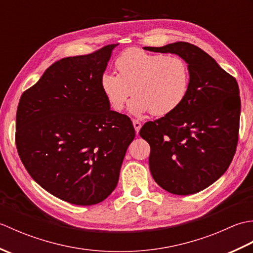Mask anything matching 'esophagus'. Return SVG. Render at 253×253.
Instances as JSON below:
<instances>
[{
    "instance_id": "esophagus-1",
    "label": "esophagus",
    "mask_w": 253,
    "mask_h": 253,
    "mask_svg": "<svg viewBox=\"0 0 253 253\" xmlns=\"http://www.w3.org/2000/svg\"><path fill=\"white\" fill-rule=\"evenodd\" d=\"M132 125H133V127H135L136 132L138 133L139 130H140V128H141V123L137 121V120H132Z\"/></svg>"
}]
</instances>
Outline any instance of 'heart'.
Listing matches in <instances>:
<instances>
[{"label":"heart","mask_w":253,"mask_h":253,"mask_svg":"<svg viewBox=\"0 0 253 253\" xmlns=\"http://www.w3.org/2000/svg\"><path fill=\"white\" fill-rule=\"evenodd\" d=\"M118 74L104 73L100 84L112 110L121 112L131 94L129 111L166 116L184 103L190 88V69L177 55L150 53L138 47L124 51L116 58Z\"/></svg>","instance_id":"heart-1"}]
</instances>
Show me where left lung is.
<instances>
[{"instance_id":"obj_1","label":"left lung","mask_w":253,"mask_h":253,"mask_svg":"<svg viewBox=\"0 0 253 253\" xmlns=\"http://www.w3.org/2000/svg\"><path fill=\"white\" fill-rule=\"evenodd\" d=\"M144 50L174 53L190 69V88L178 109L144 124L152 177L174 195H192L216 181L233 161L238 142L239 87L208 53L188 42Z\"/></svg>"}]
</instances>
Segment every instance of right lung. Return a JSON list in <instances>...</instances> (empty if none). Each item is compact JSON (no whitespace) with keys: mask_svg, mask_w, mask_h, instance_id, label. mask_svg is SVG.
<instances>
[{"mask_svg":"<svg viewBox=\"0 0 253 253\" xmlns=\"http://www.w3.org/2000/svg\"><path fill=\"white\" fill-rule=\"evenodd\" d=\"M116 45L52 64L21 94L16 113L25 169L51 195L77 206L111 195L136 135L129 117L110 110L100 84Z\"/></svg>","mask_w":253,"mask_h":253,"instance_id":"obj_1","label":"right lung"}]
</instances>
